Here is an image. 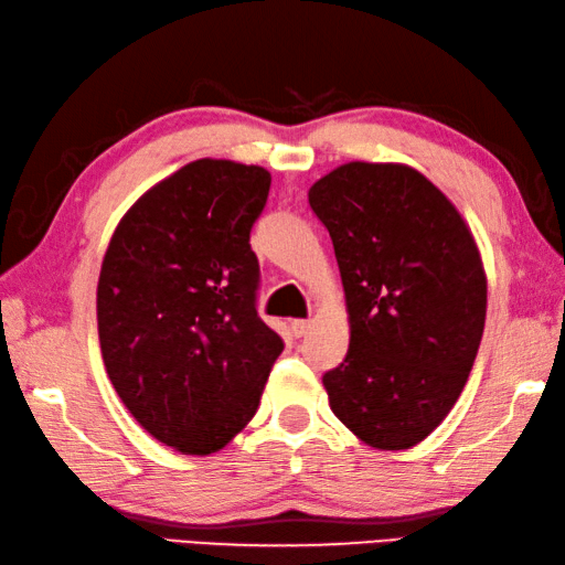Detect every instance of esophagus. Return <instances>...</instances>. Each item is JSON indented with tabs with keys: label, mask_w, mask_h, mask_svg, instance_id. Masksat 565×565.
I'll return each mask as SVG.
<instances>
[{
	"label": "esophagus",
	"mask_w": 565,
	"mask_h": 565,
	"mask_svg": "<svg viewBox=\"0 0 565 565\" xmlns=\"http://www.w3.org/2000/svg\"><path fill=\"white\" fill-rule=\"evenodd\" d=\"M307 329H310V322H307V319H295V322H292V334L295 337H305Z\"/></svg>",
	"instance_id": "34e87169"
}]
</instances>
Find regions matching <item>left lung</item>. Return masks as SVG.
I'll return each instance as SVG.
<instances>
[{"instance_id":"obj_1","label":"left lung","mask_w":565,"mask_h":565,"mask_svg":"<svg viewBox=\"0 0 565 565\" xmlns=\"http://www.w3.org/2000/svg\"><path fill=\"white\" fill-rule=\"evenodd\" d=\"M342 275L349 351L322 383L376 450H408L460 398L482 342L487 275L470 226L418 169L349 162L310 186Z\"/></svg>"}]
</instances>
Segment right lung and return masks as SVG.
<instances>
[{
    "mask_svg": "<svg viewBox=\"0 0 565 565\" xmlns=\"http://www.w3.org/2000/svg\"><path fill=\"white\" fill-rule=\"evenodd\" d=\"M270 172L196 159L135 201L98 280L103 364L132 418L182 455H211L260 406L282 339L255 310L250 228Z\"/></svg>",
    "mask_w": 565,
    "mask_h": 565,
    "instance_id": "obj_1",
    "label": "right lung"
}]
</instances>
